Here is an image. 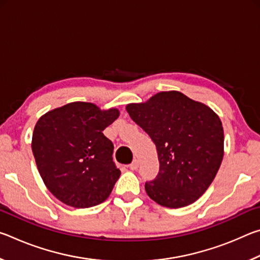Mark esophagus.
Listing matches in <instances>:
<instances>
[{"label": "esophagus", "mask_w": 260, "mask_h": 260, "mask_svg": "<svg viewBox=\"0 0 260 260\" xmlns=\"http://www.w3.org/2000/svg\"><path fill=\"white\" fill-rule=\"evenodd\" d=\"M129 169L133 170V171L138 170L139 169V160L138 159H134L133 161H132L131 165H129Z\"/></svg>", "instance_id": "esophagus-1"}]
</instances>
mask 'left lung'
<instances>
[{
    "label": "left lung",
    "mask_w": 260,
    "mask_h": 260,
    "mask_svg": "<svg viewBox=\"0 0 260 260\" xmlns=\"http://www.w3.org/2000/svg\"><path fill=\"white\" fill-rule=\"evenodd\" d=\"M129 117L155 143L159 171L144 184L148 196L171 209L193 203L215 178L223 157V129L205 104L180 91H161L128 104Z\"/></svg>",
    "instance_id": "left-lung-1"
}]
</instances>
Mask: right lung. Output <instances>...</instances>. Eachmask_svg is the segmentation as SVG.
<instances>
[{
  "label": "right lung",
  "instance_id": "right-lung-1",
  "mask_svg": "<svg viewBox=\"0 0 260 260\" xmlns=\"http://www.w3.org/2000/svg\"><path fill=\"white\" fill-rule=\"evenodd\" d=\"M119 111H102L93 103L73 102L51 110L34 127L32 151L39 173L56 199L77 209L108 199L120 171L113 144L103 131Z\"/></svg>",
  "mask_w": 260,
  "mask_h": 260
}]
</instances>
